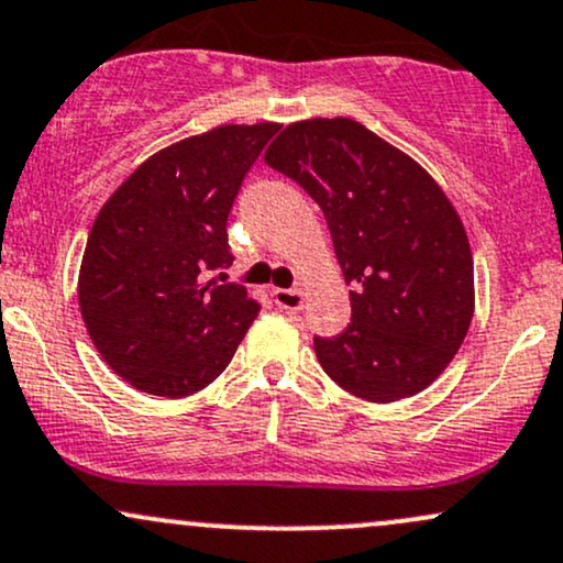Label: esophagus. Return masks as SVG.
Instances as JSON below:
<instances>
[{"label":"esophagus","instance_id":"obj_1","mask_svg":"<svg viewBox=\"0 0 563 563\" xmlns=\"http://www.w3.org/2000/svg\"><path fill=\"white\" fill-rule=\"evenodd\" d=\"M271 297H274L276 306L284 308V310H297L302 306V300H306L302 289H274Z\"/></svg>","mask_w":563,"mask_h":563}]
</instances>
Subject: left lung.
Here are the masks:
<instances>
[{
    "label": "left lung",
    "instance_id": "8db88e82",
    "mask_svg": "<svg viewBox=\"0 0 563 563\" xmlns=\"http://www.w3.org/2000/svg\"><path fill=\"white\" fill-rule=\"evenodd\" d=\"M263 161L321 205L353 287L350 327L313 340L323 372L372 402L427 389L474 316L472 247L440 184L353 118L289 123Z\"/></svg>",
    "mask_w": 563,
    "mask_h": 563
}]
</instances>
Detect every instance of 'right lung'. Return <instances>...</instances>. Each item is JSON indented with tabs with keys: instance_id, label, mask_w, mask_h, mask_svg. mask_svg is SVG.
I'll list each match as a JSON object with an SVG mask.
<instances>
[{
	"instance_id": "obj_1",
	"label": "right lung",
	"mask_w": 563,
	"mask_h": 563,
	"mask_svg": "<svg viewBox=\"0 0 563 563\" xmlns=\"http://www.w3.org/2000/svg\"><path fill=\"white\" fill-rule=\"evenodd\" d=\"M279 123H227L147 157L108 197L78 271V308L104 363L131 387L184 398L208 387L255 321L231 266L227 218Z\"/></svg>"
}]
</instances>
